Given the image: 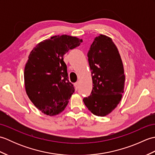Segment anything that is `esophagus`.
I'll list each match as a JSON object with an SVG mask.
<instances>
[{
    "mask_svg": "<svg viewBox=\"0 0 155 155\" xmlns=\"http://www.w3.org/2000/svg\"><path fill=\"white\" fill-rule=\"evenodd\" d=\"M74 86L75 90H76V91H77V90L78 89V83H74Z\"/></svg>",
    "mask_w": 155,
    "mask_h": 155,
    "instance_id": "1",
    "label": "esophagus"
}]
</instances>
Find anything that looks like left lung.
<instances>
[{
	"label": "left lung",
	"instance_id": "8db88e82",
	"mask_svg": "<svg viewBox=\"0 0 155 155\" xmlns=\"http://www.w3.org/2000/svg\"><path fill=\"white\" fill-rule=\"evenodd\" d=\"M87 55L93 87L84 103L93 114L107 116L119 104L124 93L123 62L117 46L104 35L94 39Z\"/></svg>",
	"mask_w": 155,
	"mask_h": 155
}]
</instances>
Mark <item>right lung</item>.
I'll return each instance as SVG.
<instances>
[{"label": "right lung", "mask_w": 155, "mask_h": 155, "mask_svg": "<svg viewBox=\"0 0 155 155\" xmlns=\"http://www.w3.org/2000/svg\"><path fill=\"white\" fill-rule=\"evenodd\" d=\"M82 39L67 35L53 36L32 49L26 63L27 94L42 113L54 116L64 110L74 88L68 80L64 54L80 45Z\"/></svg>", "instance_id": "add662e5"}]
</instances>
